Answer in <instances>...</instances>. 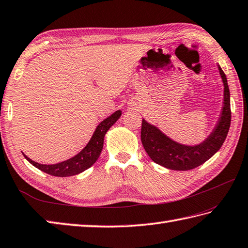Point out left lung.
<instances>
[{
  "mask_svg": "<svg viewBox=\"0 0 248 248\" xmlns=\"http://www.w3.org/2000/svg\"><path fill=\"white\" fill-rule=\"evenodd\" d=\"M217 66L224 84V102L214 129L203 142L197 145L181 144L143 118L140 131L142 144L150 159L159 166L175 171L192 170L214 156L224 144L231 124L230 91L224 71L219 64Z\"/></svg>",
  "mask_w": 248,
  "mask_h": 248,
  "instance_id": "obj_1",
  "label": "left lung"
}]
</instances>
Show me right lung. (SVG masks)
I'll return each mask as SVG.
<instances>
[{"label": "right lung", "instance_id": "obj_1", "mask_svg": "<svg viewBox=\"0 0 248 248\" xmlns=\"http://www.w3.org/2000/svg\"><path fill=\"white\" fill-rule=\"evenodd\" d=\"M120 116L121 110L118 109L110 116H108V118L101 121L98 124V127L95 128L88 144H87L78 154L75 155L74 157L64 160V161L55 164H41L33 161L32 159L26 156L24 154L23 156L32 164V166L37 168L38 170H41L43 172L50 174L52 176L66 177L77 175V174L86 171L87 169H89L92 164H94V162L98 160L102 149H103L104 137L106 132H108L111 125L120 118Z\"/></svg>", "mask_w": 248, "mask_h": 248}]
</instances>
